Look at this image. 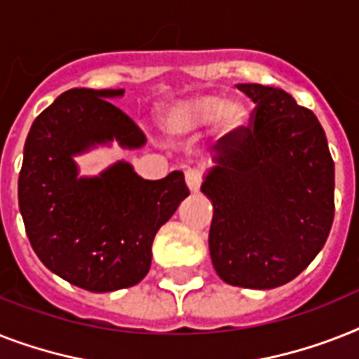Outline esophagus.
I'll use <instances>...</instances> for the list:
<instances>
[{"label":"esophagus","mask_w":359,"mask_h":359,"mask_svg":"<svg viewBox=\"0 0 359 359\" xmlns=\"http://www.w3.org/2000/svg\"><path fill=\"white\" fill-rule=\"evenodd\" d=\"M186 184H188L189 191H199L201 184H203V173L199 170H188L186 171Z\"/></svg>","instance_id":"obj_1"}]
</instances>
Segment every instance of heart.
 <instances>
[{"label": "heart", "mask_w": 359, "mask_h": 359, "mask_svg": "<svg viewBox=\"0 0 359 359\" xmlns=\"http://www.w3.org/2000/svg\"><path fill=\"white\" fill-rule=\"evenodd\" d=\"M245 118V109L238 101H223L217 95H189L165 104L160 112V125L171 138H189L210 123L221 130H234Z\"/></svg>", "instance_id": "b5f03b06"}]
</instances>
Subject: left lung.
Masks as SVG:
<instances>
[{"label": "left lung", "instance_id": "8db88e82", "mask_svg": "<svg viewBox=\"0 0 359 359\" xmlns=\"http://www.w3.org/2000/svg\"><path fill=\"white\" fill-rule=\"evenodd\" d=\"M249 127L219 140L201 186L214 205L210 256L230 285L273 290L319 255L334 221V160L311 110L284 90L238 84Z\"/></svg>", "mask_w": 359, "mask_h": 359}]
</instances>
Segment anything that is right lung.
<instances>
[{
    "mask_svg": "<svg viewBox=\"0 0 359 359\" xmlns=\"http://www.w3.org/2000/svg\"><path fill=\"white\" fill-rule=\"evenodd\" d=\"M123 90L74 88L33 121L23 147L18 203L31 247L46 267L94 293L138 284L158 229L189 195L182 171L145 180L119 160L79 177L75 154L116 140L140 149L145 134L110 99Z\"/></svg>",
    "mask_w": 359,
    "mask_h": 359,
    "instance_id": "add662e5",
    "label": "right lung"
}]
</instances>
